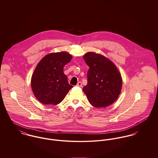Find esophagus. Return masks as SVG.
I'll return each mask as SVG.
<instances>
[{
    "mask_svg": "<svg viewBox=\"0 0 158 158\" xmlns=\"http://www.w3.org/2000/svg\"><path fill=\"white\" fill-rule=\"evenodd\" d=\"M77 86L81 88V87H82V83H81V82H80V81L78 82V83H77Z\"/></svg>",
    "mask_w": 158,
    "mask_h": 158,
    "instance_id": "34e87169",
    "label": "esophagus"
}]
</instances>
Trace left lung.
<instances>
[{
	"label": "left lung",
	"mask_w": 158,
	"mask_h": 158,
	"mask_svg": "<svg viewBox=\"0 0 158 158\" xmlns=\"http://www.w3.org/2000/svg\"><path fill=\"white\" fill-rule=\"evenodd\" d=\"M88 71V84L83 90L90 104L95 108L112 105L119 96L122 86L120 72L111 60L95 52L83 55Z\"/></svg>",
	"instance_id": "obj_1"
}]
</instances>
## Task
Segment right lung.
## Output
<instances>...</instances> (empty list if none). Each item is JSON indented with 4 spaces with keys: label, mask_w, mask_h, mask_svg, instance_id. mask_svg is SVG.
Here are the masks:
<instances>
[{
    "label": "right lung",
    "mask_w": 158,
    "mask_h": 158,
    "mask_svg": "<svg viewBox=\"0 0 158 158\" xmlns=\"http://www.w3.org/2000/svg\"><path fill=\"white\" fill-rule=\"evenodd\" d=\"M72 59L67 52L50 53L39 62L31 78L35 97L44 105L61 103L73 86L69 84L63 72L64 66Z\"/></svg>",
    "instance_id": "obj_1"
}]
</instances>
